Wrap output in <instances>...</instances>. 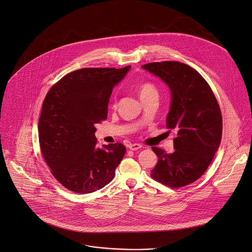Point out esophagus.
Masks as SVG:
<instances>
[{
	"mask_svg": "<svg viewBox=\"0 0 252 252\" xmlns=\"http://www.w3.org/2000/svg\"><path fill=\"white\" fill-rule=\"evenodd\" d=\"M142 146L139 144V143H131V144H129L128 145V148L130 149V150H137V149H139V148H141Z\"/></svg>",
	"mask_w": 252,
	"mask_h": 252,
	"instance_id": "esophagus-1",
	"label": "esophagus"
}]
</instances>
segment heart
I'll return each mask as SVG.
<instances>
[{"label":"heart","instance_id":"1","mask_svg":"<svg viewBox=\"0 0 252 252\" xmlns=\"http://www.w3.org/2000/svg\"><path fill=\"white\" fill-rule=\"evenodd\" d=\"M152 95H157V89L151 83H144L139 88V97L144 98Z\"/></svg>","mask_w":252,"mask_h":252}]
</instances>
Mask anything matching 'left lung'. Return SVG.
<instances>
[{"label": "left lung", "mask_w": 252, "mask_h": 252, "mask_svg": "<svg viewBox=\"0 0 252 252\" xmlns=\"http://www.w3.org/2000/svg\"><path fill=\"white\" fill-rule=\"evenodd\" d=\"M141 67L168 86L171 103L166 126L176 132L173 153L152 147L158 161L151 177L173 188L189 185L204 174L220 147L222 120L218 101L206 80L189 65L163 61Z\"/></svg>", "instance_id": "1"}]
</instances>
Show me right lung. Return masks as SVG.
<instances>
[{
    "label": "right lung",
    "instance_id": "add662e5",
    "mask_svg": "<svg viewBox=\"0 0 252 252\" xmlns=\"http://www.w3.org/2000/svg\"><path fill=\"white\" fill-rule=\"evenodd\" d=\"M130 67L73 71L44 99L38 121L41 153L52 175L72 192L93 193L114 179L126 147L122 143L98 147L94 126L107 119L113 88Z\"/></svg>",
    "mask_w": 252,
    "mask_h": 252
}]
</instances>
